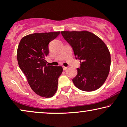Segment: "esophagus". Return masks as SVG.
<instances>
[{"label": "esophagus", "instance_id": "esophagus-1", "mask_svg": "<svg viewBox=\"0 0 127 127\" xmlns=\"http://www.w3.org/2000/svg\"><path fill=\"white\" fill-rule=\"evenodd\" d=\"M63 70H66L67 68H68V67H65V66H63Z\"/></svg>", "mask_w": 127, "mask_h": 127}]
</instances>
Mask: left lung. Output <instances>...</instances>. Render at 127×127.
I'll use <instances>...</instances> for the list:
<instances>
[{
  "mask_svg": "<svg viewBox=\"0 0 127 127\" xmlns=\"http://www.w3.org/2000/svg\"><path fill=\"white\" fill-rule=\"evenodd\" d=\"M64 38L71 45L75 59L80 60V68L73 79L76 87L84 91L98 89L110 72V51L100 38L91 32L62 31Z\"/></svg>",
  "mask_w": 127,
  "mask_h": 127,
  "instance_id": "8db88e82",
  "label": "left lung"
}]
</instances>
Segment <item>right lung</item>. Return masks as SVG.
Listing matches in <instances>:
<instances>
[{
    "mask_svg": "<svg viewBox=\"0 0 127 127\" xmlns=\"http://www.w3.org/2000/svg\"><path fill=\"white\" fill-rule=\"evenodd\" d=\"M60 32L33 33L21 39L17 51L20 67L34 92L43 97L50 98L56 93L62 66L48 64L45 57L49 54V44Z\"/></svg>",
    "mask_w": 127,
    "mask_h": 127,
    "instance_id": "obj_1",
    "label": "right lung"
}]
</instances>
